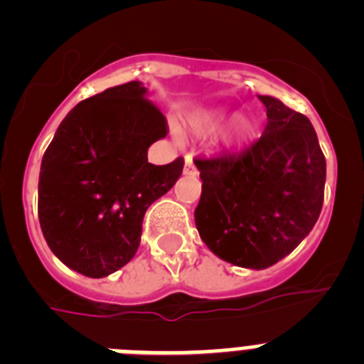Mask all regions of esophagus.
<instances>
[{
  "label": "esophagus",
  "mask_w": 364,
  "mask_h": 364,
  "mask_svg": "<svg viewBox=\"0 0 364 364\" xmlns=\"http://www.w3.org/2000/svg\"><path fill=\"white\" fill-rule=\"evenodd\" d=\"M184 175H197V167H195V164H193V160L189 156H186Z\"/></svg>",
  "instance_id": "34e87169"
}]
</instances>
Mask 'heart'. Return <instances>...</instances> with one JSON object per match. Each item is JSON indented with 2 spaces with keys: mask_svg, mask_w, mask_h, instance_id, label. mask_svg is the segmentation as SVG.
I'll list each match as a JSON object with an SVG mask.
<instances>
[{
  "mask_svg": "<svg viewBox=\"0 0 364 364\" xmlns=\"http://www.w3.org/2000/svg\"><path fill=\"white\" fill-rule=\"evenodd\" d=\"M230 112L226 109H204L189 114L186 118V127L191 134L197 136H211L226 124ZM257 120L250 114H235L222 131V144L228 149H240L250 144L257 134Z\"/></svg>",
  "mask_w": 364,
  "mask_h": 364,
  "instance_id": "obj_1",
  "label": "heart"
}]
</instances>
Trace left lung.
I'll return each mask as SVG.
<instances>
[{
  "mask_svg": "<svg viewBox=\"0 0 364 364\" xmlns=\"http://www.w3.org/2000/svg\"><path fill=\"white\" fill-rule=\"evenodd\" d=\"M268 124L240 153L195 160L202 195L200 239L222 260L264 269L290 255L315 226L324 200L326 160L314 125L273 96H259Z\"/></svg>",
  "mask_w": 364,
  "mask_h": 364,
  "instance_id": "left-lung-1",
  "label": "left lung"
}]
</instances>
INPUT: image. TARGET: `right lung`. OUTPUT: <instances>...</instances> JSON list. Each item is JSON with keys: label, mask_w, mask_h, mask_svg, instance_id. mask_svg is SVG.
<instances>
[{"label": "right lung", "mask_w": 364, "mask_h": 364, "mask_svg": "<svg viewBox=\"0 0 364 364\" xmlns=\"http://www.w3.org/2000/svg\"><path fill=\"white\" fill-rule=\"evenodd\" d=\"M167 134L142 82L105 89L63 118L41 160L38 217L50 252L85 277H107L136 253L147 208L182 175L184 160L147 162Z\"/></svg>", "instance_id": "1"}]
</instances>
